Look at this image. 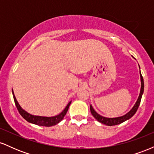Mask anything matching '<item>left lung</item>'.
Returning <instances> with one entry per match:
<instances>
[{
    "label": "left lung",
    "mask_w": 154,
    "mask_h": 154,
    "mask_svg": "<svg viewBox=\"0 0 154 154\" xmlns=\"http://www.w3.org/2000/svg\"><path fill=\"white\" fill-rule=\"evenodd\" d=\"M140 67V66H139ZM140 82H141V88H140V94L138 96V98H137V101L134 105V106L132 108V109L130 110L129 112L127 113L125 115L122 116H119V117H114V118H108V117H105V116H103L100 114H98V113L96 112L94 110L92 105H91L90 106V109H91V112L92 114V115L94 116L95 119H96L98 122L102 124H104V125H108V126H113V125H119V124H121L124 122L127 121L129 119L132 117L134 114H135L136 111H137V109H138L140 103V100H141V98H142V95L143 94V91H144V82H143V78L142 75L140 73Z\"/></svg>",
    "instance_id": "obj_1"
}]
</instances>
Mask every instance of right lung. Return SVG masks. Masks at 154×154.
<instances>
[{
	"label": "right lung",
	"instance_id": "1",
	"mask_svg": "<svg viewBox=\"0 0 154 154\" xmlns=\"http://www.w3.org/2000/svg\"><path fill=\"white\" fill-rule=\"evenodd\" d=\"M12 93H13L14 96V100L16 106H17V109H18L19 114H21V116L24 118V119L26 120L28 122L35 124V125H39V126H45V127H51L54 126V125H57L58 123H59L64 117V116L66 115L67 111H68L69 107L70 104H71L72 101L69 102V103L67 104V106L65 107V109H63L62 112L60 113L58 115L54 116H35L30 114L29 113H28L27 111H26L24 109H23L22 107L20 106L18 101L17 100L14 93L13 90H12Z\"/></svg>",
	"mask_w": 154,
	"mask_h": 154
}]
</instances>
